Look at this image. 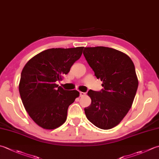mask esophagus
Instances as JSON below:
<instances>
[{"label":"esophagus","mask_w":159,"mask_h":159,"mask_svg":"<svg viewBox=\"0 0 159 159\" xmlns=\"http://www.w3.org/2000/svg\"><path fill=\"white\" fill-rule=\"evenodd\" d=\"M85 95V92H80V96H83Z\"/></svg>","instance_id":"esophagus-1"}]
</instances>
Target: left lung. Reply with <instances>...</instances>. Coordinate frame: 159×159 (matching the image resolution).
Segmentation results:
<instances>
[{
  "instance_id": "1",
  "label": "left lung",
  "mask_w": 159,
  "mask_h": 159,
  "mask_svg": "<svg viewBox=\"0 0 159 159\" xmlns=\"http://www.w3.org/2000/svg\"><path fill=\"white\" fill-rule=\"evenodd\" d=\"M83 54L103 87L88 92L92 102L85 108L86 117L98 128L111 129L132 105L139 85L134 65L127 54L106 47L85 48Z\"/></svg>"
}]
</instances>
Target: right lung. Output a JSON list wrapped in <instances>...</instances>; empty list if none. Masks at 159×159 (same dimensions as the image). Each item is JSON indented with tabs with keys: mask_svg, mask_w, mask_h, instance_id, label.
Listing matches in <instances>:
<instances>
[{
	"mask_svg": "<svg viewBox=\"0 0 159 159\" xmlns=\"http://www.w3.org/2000/svg\"><path fill=\"white\" fill-rule=\"evenodd\" d=\"M83 48L46 49L31 58L22 70L18 86L22 102L32 119L43 128L54 129L63 125L68 107L79 96L76 90H65L56 82L69 72Z\"/></svg>",
	"mask_w": 159,
	"mask_h": 159,
	"instance_id": "add662e5",
	"label": "right lung"
}]
</instances>
